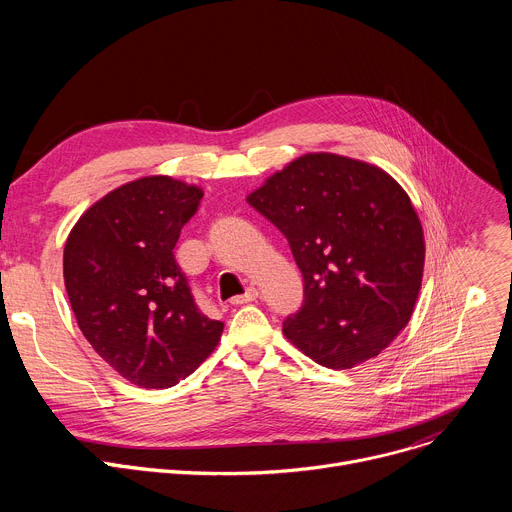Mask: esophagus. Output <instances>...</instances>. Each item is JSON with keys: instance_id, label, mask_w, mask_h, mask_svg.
<instances>
[{"instance_id": "34e87169", "label": "esophagus", "mask_w": 512, "mask_h": 512, "mask_svg": "<svg viewBox=\"0 0 512 512\" xmlns=\"http://www.w3.org/2000/svg\"><path fill=\"white\" fill-rule=\"evenodd\" d=\"M259 298V291L255 289V287H249L243 296H235L233 300H231V304H235V306H241V304H249V302H255Z\"/></svg>"}]
</instances>
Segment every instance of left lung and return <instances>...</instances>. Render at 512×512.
Segmentation results:
<instances>
[{"instance_id": "1", "label": "left lung", "mask_w": 512, "mask_h": 512, "mask_svg": "<svg viewBox=\"0 0 512 512\" xmlns=\"http://www.w3.org/2000/svg\"><path fill=\"white\" fill-rule=\"evenodd\" d=\"M247 202L287 239L304 306L285 338L328 369L381 354L415 310L425 265L419 216L383 168L312 152L271 174Z\"/></svg>"}]
</instances>
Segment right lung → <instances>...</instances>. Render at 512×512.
<instances>
[{
  "label": "right lung",
  "instance_id": "1",
  "mask_svg": "<svg viewBox=\"0 0 512 512\" xmlns=\"http://www.w3.org/2000/svg\"><path fill=\"white\" fill-rule=\"evenodd\" d=\"M202 188L143 176L107 192L70 229L62 273L93 350L131 385L168 389L221 340L225 324L196 308L174 259Z\"/></svg>",
  "mask_w": 512,
  "mask_h": 512
}]
</instances>
